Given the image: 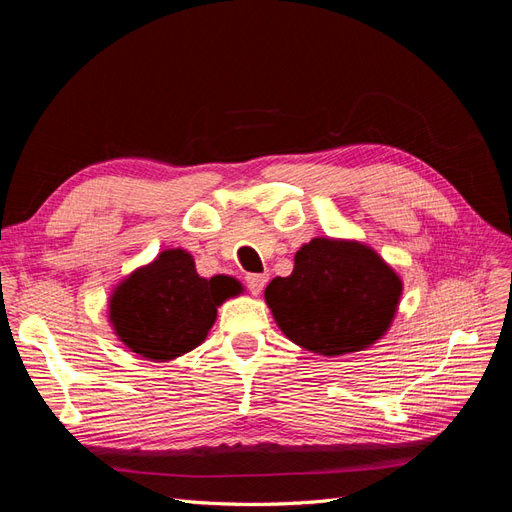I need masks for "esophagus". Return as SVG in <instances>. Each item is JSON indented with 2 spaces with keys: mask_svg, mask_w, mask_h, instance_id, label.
Instances as JSON below:
<instances>
[{
  "mask_svg": "<svg viewBox=\"0 0 512 512\" xmlns=\"http://www.w3.org/2000/svg\"><path fill=\"white\" fill-rule=\"evenodd\" d=\"M267 282H269V275L267 273H250V275H245V284H247V288H250L252 294H260L262 288L267 286Z\"/></svg>",
  "mask_w": 512,
  "mask_h": 512,
  "instance_id": "34e87169",
  "label": "esophagus"
}]
</instances>
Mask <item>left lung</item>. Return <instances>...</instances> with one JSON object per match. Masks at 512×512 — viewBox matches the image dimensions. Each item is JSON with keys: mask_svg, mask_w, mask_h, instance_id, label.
Returning <instances> with one entry per match:
<instances>
[{"mask_svg": "<svg viewBox=\"0 0 512 512\" xmlns=\"http://www.w3.org/2000/svg\"><path fill=\"white\" fill-rule=\"evenodd\" d=\"M401 290L399 275L371 247L318 237L294 254L288 277L267 286L265 301L290 342L339 356L389 331Z\"/></svg>", "mask_w": 512, "mask_h": 512, "instance_id": "1", "label": "left lung"}]
</instances>
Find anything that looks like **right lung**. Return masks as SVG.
<instances>
[{"label":"right lung","instance_id":"obj_1","mask_svg":"<svg viewBox=\"0 0 512 512\" xmlns=\"http://www.w3.org/2000/svg\"><path fill=\"white\" fill-rule=\"evenodd\" d=\"M241 292L228 275L200 277L185 250H166L123 280L108 303L117 337L149 361H173L205 342L218 307Z\"/></svg>","mask_w":512,"mask_h":512}]
</instances>
